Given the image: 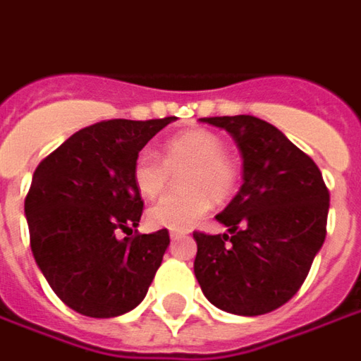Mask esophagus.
I'll return each instance as SVG.
<instances>
[{
	"label": "esophagus",
	"mask_w": 361,
	"mask_h": 361,
	"mask_svg": "<svg viewBox=\"0 0 361 361\" xmlns=\"http://www.w3.org/2000/svg\"><path fill=\"white\" fill-rule=\"evenodd\" d=\"M169 235H171V242H176L178 238H183V233H178V232H171Z\"/></svg>",
	"instance_id": "1"
}]
</instances>
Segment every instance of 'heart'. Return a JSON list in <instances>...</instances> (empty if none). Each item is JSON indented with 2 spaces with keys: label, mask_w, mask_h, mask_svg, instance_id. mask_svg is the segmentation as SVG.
<instances>
[{
  "label": "heart",
  "mask_w": 361,
  "mask_h": 361,
  "mask_svg": "<svg viewBox=\"0 0 361 361\" xmlns=\"http://www.w3.org/2000/svg\"><path fill=\"white\" fill-rule=\"evenodd\" d=\"M161 159L147 151L133 161V185L139 195L155 198L169 185L171 173L178 175L183 192L166 195L149 206L147 222L153 228L171 232L190 230L210 208V202H224L238 185V166L226 153L224 141L208 129H186L166 141Z\"/></svg>",
  "instance_id": "1"
}]
</instances>
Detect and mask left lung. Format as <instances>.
<instances>
[{"instance_id": "left-lung-1", "label": "left lung", "mask_w": 361, "mask_h": 361, "mask_svg": "<svg viewBox=\"0 0 361 361\" xmlns=\"http://www.w3.org/2000/svg\"><path fill=\"white\" fill-rule=\"evenodd\" d=\"M242 153L243 185L216 216L226 233L195 232V275L220 310L259 317L300 289L326 238L330 195L320 169L275 126L253 116L200 118Z\"/></svg>"}]
</instances>
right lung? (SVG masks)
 Wrapping results in <instances>:
<instances>
[{"mask_svg":"<svg viewBox=\"0 0 361 361\" xmlns=\"http://www.w3.org/2000/svg\"><path fill=\"white\" fill-rule=\"evenodd\" d=\"M175 119L94 123L35 169L25 198L31 252L56 297L84 317L126 314L147 295L171 240L166 230H135L143 200L131 171Z\"/></svg>","mask_w":361,"mask_h":361,"instance_id":"1","label":"right lung"}]
</instances>
